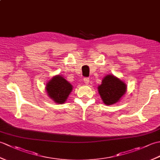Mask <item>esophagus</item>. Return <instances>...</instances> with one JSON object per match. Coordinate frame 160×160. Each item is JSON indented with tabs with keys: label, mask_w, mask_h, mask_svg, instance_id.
Wrapping results in <instances>:
<instances>
[{
	"label": "esophagus",
	"mask_w": 160,
	"mask_h": 160,
	"mask_svg": "<svg viewBox=\"0 0 160 160\" xmlns=\"http://www.w3.org/2000/svg\"><path fill=\"white\" fill-rule=\"evenodd\" d=\"M84 83H86L87 84H88L89 83V82H90L89 78H84Z\"/></svg>",
	"instance_id": "esophagus-1"
}]
</instances>
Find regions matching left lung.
I'll return each mask as SVG.
<instances>
[{
  "instance_id": "obj_1",
  "label": "left lung",
  "mask_w": 160,
  "mask_h": 160,
  "mask_svg": "<svg viewBox=\"0 0 160 160\" xmlns=\"http://www.w3.org/2000/svg\"><path fill=\"white\" fill-rule=\"evenodd\" d=\"M98 91L103 103L106 105L116 104L121 100L127 91L126 83L113 74H108L103 78Z\"/></svg>"
}]
</instances>
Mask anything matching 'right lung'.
<instances>
[{
  "label": "right lung",
  "mask_w": 160,
  "mask_h": 160,
  "mask_svg": "<svg viewBox=\"0 0 160 160\" xmlns=\"http://www.w3.org/2000/svg\"><path fill=\"white\" fill-rule=\"evenodd\" d=\"M45 89L49 98L57 104H64L73 90V85L62 75H56L47 82Z\"/></svg>",
  "instance_id": "obj_1"
}]
</instances>
